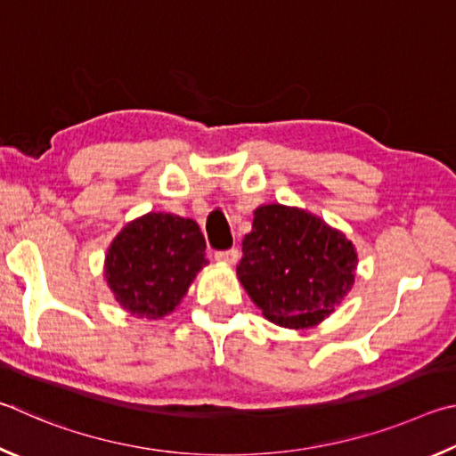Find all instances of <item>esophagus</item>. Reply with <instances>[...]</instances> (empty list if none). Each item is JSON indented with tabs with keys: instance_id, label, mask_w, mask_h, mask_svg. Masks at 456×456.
Wrapping results in <instances>:
<instances>
[{
	"instance_id": "1",
	"label": "esophagus",
	"mask_w": 456,
	"mask_h": 456,
	"mask_svg": "<svg viewBox=\"0 0 456 456\" xmlns=\"http://www.w3.org/2000/svg\"><path fill=\"white\" fill-rule=\"evenodd\" d=\"M216 260L220 262H226V265H236L238 258H240V252H238V248H230V250H218L214 254Z\"/></svg>"
}]
</instances>
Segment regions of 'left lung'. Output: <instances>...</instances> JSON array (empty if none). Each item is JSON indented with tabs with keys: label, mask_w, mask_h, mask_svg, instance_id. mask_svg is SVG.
Returning a JSON list of instances; mask_svg holds the SVG:
<instances>
[{
	"label": "left lung",
	"mask_w": 456,
	"mask_h": 456,
	"mask_svg": "<svg viewBox=\"0 0 456 456\" xmlns=\"http://www.w3.org/2000/svg\"><path fill=\"white\" fill-rule=\"evenodd\" d=\"M348 238L298 208L260 206L244 236L238 278L262 314L286 329H308L338 306L354 282Z\"/></svg>",
	"instance_id": "left-lung-1"
}]
</instances>
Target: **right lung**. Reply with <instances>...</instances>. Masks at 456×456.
<instances>
[{"instance_id": "right-lung-1", "label": "right lung", "mask_w": 456, "mask_h": 456, "mask_svg": "<svg viewBox=\"0 0 456 456\" xmlns=\"http://www.w3.org/2000/svg\"><path fill=\"white\" fill-rule=\"evenodd\" d=\"M204 252V236L194 220L150 212L127 224L111 242L108 284L132 316L156 321L180 305L208 262Z\"/></svg>"}]
</instances>
